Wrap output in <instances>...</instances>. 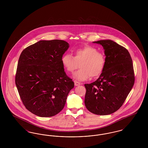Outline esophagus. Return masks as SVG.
Listing matches in <instances>:
<instances>
[{"label": "esophagus", "mask_w": 148, "mask_h": 148, "mask_svg": "<svg viewBox=\"0 0 148 148\" xmlns=\"http://www.w3.org/2000/svg\"><path fill=\"white\" fill-rule=\"evenodd\" d=\"M74 85H75V86H78V85H80V83H79V82H78L77 81H74Z\"/></svg>", "instance_id": "1"}]
</instances>
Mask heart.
I'll return each instance as SVG.
<instances>
[{
    "instance_id": "1",
    "label": "heart",
    "mask_w": 148,
    "mask_h": 148,
    "mask_svg": "<svg viewBox=\"0 0 148 148\" xmlns=\"http://www.w3.org/2000/svg\"><path fill=\"white\" fill-rule=\"evenodd\" d=\"M74 54V56L68 53L64 54L61 62L65 70L70 73L77 68V64L80 63V69L74 75L75 79L83 81L90 77H98L102 74L106 66V56L96 48L86 45L75 50Z\"/></svg>"
}]
</instances>
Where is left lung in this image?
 Masks as SVG:
<instances>
[{"label":"left lung","mask_w":148,"mask_h":148,"mask_svg":"<svg viewBox=\"0 0 148 148\" xmlns=\"http://www.w3.org/2000/svg\"><path fill=\"white\" fill-rule=\"evenodd\" d=\"M93 42L103 47L106 66L96 81L84 85L85 105L93 114L109 115L123 106L134 85L133 64L128 50L116 42L111 40Z\"/></svg>","instance_id":"1"}]
</instances>
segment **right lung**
<instances>
[{
  "mask_svg": "<svg viewBox=\"0 0 148 148\" xmlns=\"http://www.w3.org/2000/svg\"><path fill=\"white\" fill-rule=\"evenodd\" d=\"M69 47L62 40H40L21 52L15 84L24 106L37 116L50 117L59 113L74 86L61 62Z\"/></svg>",
  "mask_w": 148,
  "mask_h": 148,
  "instance_id": "add662e5",
  "label": "right lung"
}]
</instances>
